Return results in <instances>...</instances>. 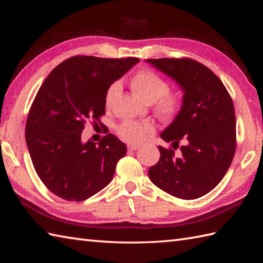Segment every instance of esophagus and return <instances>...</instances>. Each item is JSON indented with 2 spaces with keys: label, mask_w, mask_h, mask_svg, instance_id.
<instances>
[{
  "label": "esophagus",
  "mask_w": 263,
  "mask_h": 263,
  "mask_svg": "<svg viewBox=\"0 0 263 263\" xmlns=\"http://www.w3.org/2000/svg\"><path fill=\"white\" fill-rule=\"evenodd\" d=\"M127 148H128V150H137L139 148V146H137V145H128V146H127Z\"/></svg>",
  "instance_id": "1"
}]
</instances>
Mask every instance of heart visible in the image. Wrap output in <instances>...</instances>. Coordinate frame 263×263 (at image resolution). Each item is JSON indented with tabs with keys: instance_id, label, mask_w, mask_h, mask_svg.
<instances>
[{
	"instance_id": "1",
	"label": "heart",
	"mask_w": 263,
	"mask_h": 263,
	"mask_svg": "<svg viewBox=\"0 0 263 263\" xmlns=\"http://www.w3.org/2000/svg\"><path fill=\"white\" fill-rule=\"evenodd\" d=\"M130 87L136 97L146 104L156 102V112L165 121L176 118L182 107V99L177 92H166L168 85L165 81L155 72L147 69L140 70L134 76ZM119 91V83H113L105 94V104L110 106ZM118 135L130 144H140L149 134L154 132V127L149 124L126 121L118 127Z\"/></svg>"
}]
</instances>
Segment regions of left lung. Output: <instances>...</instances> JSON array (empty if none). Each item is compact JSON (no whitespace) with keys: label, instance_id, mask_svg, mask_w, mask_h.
Segmentation results:
<instances>
[{"label":"left lung","instance_id":"obj_1","mask_svg":"<svg viewBox=\"0 0 263 263\" xmlns=\"http://www.w3.org/2000/svg\"><path fill=\"white\" fill-rule=\"evenodd\" d=\"M171 78L183 92L179 115L160 134L179 146L181 155L158 146L159 161L150 166L156 186L182 200H195L216 186L226 174L236 151L234 103L212 70L192 59H146ZM176 149V148H174Z\"/></svg>","mask_w":263,"mask_h":263}]
</instances>
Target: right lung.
<instances>
[{"mask_svg": "<svg viewBox=\"0 0 263 263\" xmlns=\"http://www.w3.org/2000/svg\"><path fill=\"white\" fill-rule=\"evenodd\" d=\"M139 62L76 55L55 67L37 92L25 138L39 179L50 192L80 202L112 181L126 145L113 134L100 142L81 139L84 124L105 114L110 84Z\"/></svg>", "mask_w": 263, "mask_h": 263, "instance_id": "add662e5", "label": "right lung"}]
</instances>
